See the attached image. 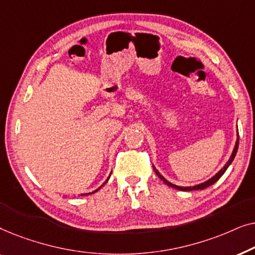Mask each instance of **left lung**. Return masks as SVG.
<instances>
[{"label": "left lung", "mask_w": 255, "mask_h": 255, "mask_svg": "<svg viewBox=\"0 0 255 255\" xmlns=\"http://www.w3.org/2000/svg\"><path fill=\"white\" fill-rule=\"evenodd\" d=\"M238 145H239V133H238V128H237V140H236L235 148H233V151H232V153H231V155H230V159L228 160V161H226L225 165L223 166L222 168L219 169L218 172L215 174L214 176H211L210 179L207 180V181H204V182H202V183H198V184H195V186H189V187H182V186H177V184H174V183H172V182H169V181L167 180V179H165V177H163V176L161 175V173H160L159 170L156 169L154 166H153V169H154V172L156 173V175H158V176L160 177V179H161V180L163 181V182H165V183L167 184V186H169V187H172V188H175V189H177V190H182V191H190V190L205 189V188H207V187L211 186V184H214L215 182H217V181H218V180L221 179V177H222L223 174L225 173V170L229 168V166L231 165L232 161H233V159H235V156H236V154H237V151H238Z\"/></svg>", "instance_id": "8db88e82"}]
</instances>
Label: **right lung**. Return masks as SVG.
<instances>
[{"instance_id":"add662e5","label":"right lung","mask_w":255,"mask_h":255,"mask_svg":"<svg viewBox=\"0 0 255 255\" xmlns=\"http://www.w3.org/2000/svg\"><path fill=\"white\" fill-rule=\"evenodd\" d=\"M110 176H111V174H110V175H109V177H108V179L106 180V182H104V183L102 184V186H104V184H106V183L108 182V180L110 179ZM102 186L99 187V188H97V189H95V190H94V191H92V193H86V194H81V195H82V196H83V195H90V194H94V193H96V191H99V190L101 189V188H102Z\"/></svg>"}]
</instances>
